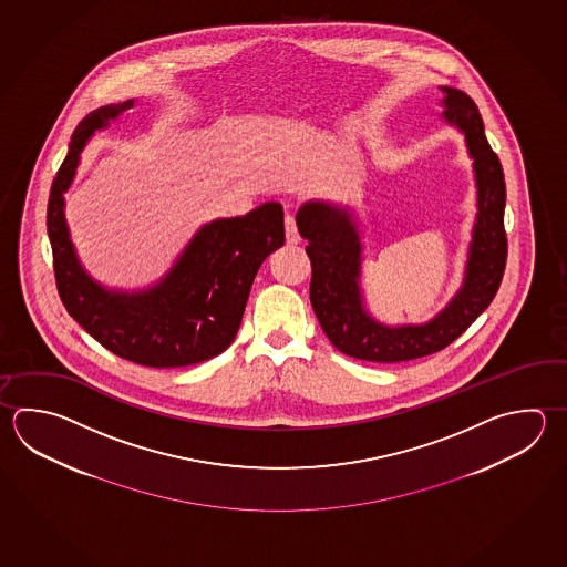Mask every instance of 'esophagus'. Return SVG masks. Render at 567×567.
<instances>
[{
	"label": "esophagus",
	"mask_w": 567,
	"mask_h": 567,
	"mask_svg": "<svg viewBox=\"0 0 567 567\" xmlns=\"http://www.w3.org/2000/svg\"><path fill=\"white\" fill-rule=\"evenodd\" d=\"M285 233H287V245H299L300 235L297 230V223L292 216L285 218Z\"/></svg>",
	"instance_id": "1"
}]
</instances>
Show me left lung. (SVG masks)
I'll list each match as a JSON object with an SVG mask.
<instances>
[{
	"instance_id": "left-lung-1",
	"label": "left lung",
	"mask_w": 567,
	"mask_h": 567,
	"mask_svg": "<svg viewBox=\"0 0 567 567\" xmlns=\"http://www.w3.org/2000/svg\"><path fill=\"white\" fill-rule=\"evenodd\" d=\"M441 90V118L465 138L473 161L477 213L471 228L467 262L457 292L433 319L389 324L369 310L364 297L363 243L357 210L351 204L307 203L297 213V226L309 240L312 267L310 305L322 331L341 353L373 361L401 363L437 353L467 331L489 307L502 285L507 238L503 230L505 181L502 162L485 138L480 110L465 92Z\"/></svg>"
}]
</instances>
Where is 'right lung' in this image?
Instances as JSON below:
<instances>
[{"mask_svg": "<svg viewBox=\"0 0 567 567\" xmlns=\"http://www.w3.org/2000/svg\"><path fill=\"white\" fill-rule=\"evenodd\" d=\"M136 100L107 104L78 124L48 200V236L60 299L107 351L132 363L171 369L223 353L243 321L246 300L265 258L285 245V214L260 204L235 218L200 226L168 272L146 289H110L87 272L65 220L70 190L87 142L118 122Z\"/></svg>", "mask_w": 567, "mask_h": 567, "instance_id": "right-lung-1", "label": "right lung"}]
</instances>
